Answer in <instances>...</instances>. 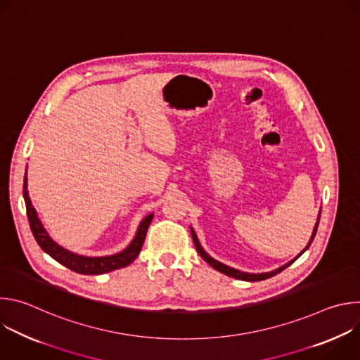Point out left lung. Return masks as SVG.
<instances>
[{
	"label": "left lung",
	"mask_w": 360,
	"mask_h": 360,
	"mask_svg": "<svg viewBox=\"0 0 360 360\" xmlns=\"http://www.w3.org/2000/svg\"><path fill=\"white\" fill-rule=\"evenodd\" d=\"M319 219H321V217L318 218V222H316V225H315V229H314V233H312V238H311V240H309V243H307V246L304 248V250L311 246V243H312V240H314V238H315V235H316V231H318V225H319ZM192 232V239H193V243H195V248H196V250H198V253L202 256V258L207 261L212 268H215L217 271H219L221 274H225V275H228V276H231V278H235V279H240V281H248V282H256V281H264V279H268V278H272V276H275L276 274H281L283 269H286L289 265H292L293 264V261H296L299 256L304 252H302L297 258H295L293 261H290L289 264H286V265H283L282 268H279V269H276V271H272V272H268V274H245V272H240V271H236V269H233V268H229V266H226V265H224V264H221V262H218V261H215V259H212L211 256L205 252L203 249H202V246L199 245V242H198V238H196V235H195V232L193 231H191Z\"/></svg>",
	"instance_id": "1"
}]
</instances>
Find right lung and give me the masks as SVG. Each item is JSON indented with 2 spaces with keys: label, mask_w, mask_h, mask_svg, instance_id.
I'll list each match as a JSON object with an SVG mask.
<instances>
[{
  "label": "right lung",
  "mask_w": 360,
  "mask_h": 360,
  "mask_svg": "<svg viewBox=\"0 0 360 360\" xmlns=\"http://www.w3.org/2000/svg\"><path fill=\"white\" fill-rule=\"evenodd\" d=\"M22 193H24V199H25V207H27V217H28V222H30V228L31 232L35 238V240L38 242V245L41 246V249L44 252H46L51 258H54L57 262H60L61 265L67 266L68 269L77 272V274H82V275H101V274H107L120 268H125L129 264H132L136 256L141 252V248L143 245L145 236H146V231L152 222L153 215H148L139 225L136 236L134 238V240L131 242V245L112 256H105V258H86V256H79L75 255L72 252L65 250L64 248L58 246L53 239L48 236V233L45 232V229L42 228L35 210L32 208L30 196H28V191H27V174L24 178V186H22Z\"/></svg>",
  "instance_id": "1"
}]
</instances>
